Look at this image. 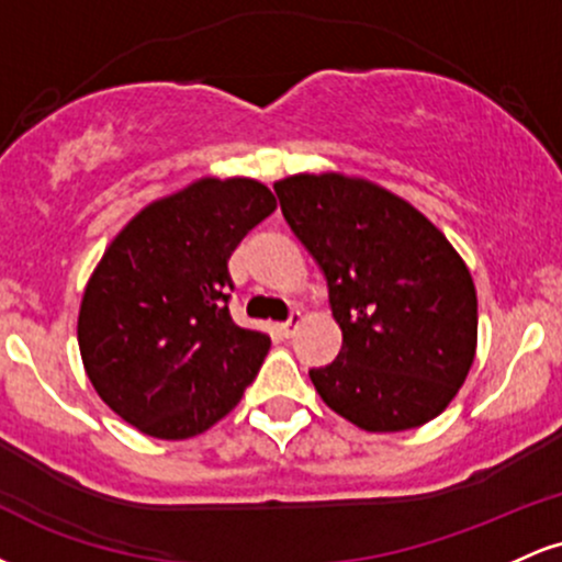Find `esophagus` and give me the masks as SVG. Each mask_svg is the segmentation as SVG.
I'll return each mask as SVG.
<instances>
[{
  "mask_svg": "<svg viewBox=\"0 0 562 562\" xmlns=\"http://www.w3.org/2000/svg\"><path fill=\"white\" fill-rule=\"evenodd\" d=\"M301 325H303V314L301 312H293V314H290L288 322H282V325H277V327H280V333L285 335V338H293L295 330H299Z\"/></svg>",
  "mask_w": 562,
  "mask_h": 562,
  "instance_id": "esophagus-1",
  "label": "esophagus"
}]
</instances>
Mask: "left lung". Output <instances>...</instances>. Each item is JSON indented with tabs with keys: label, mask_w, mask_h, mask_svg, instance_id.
Here are the masks:
<instances>
[{
	"label": "left lung",
	"mask_w": 562,
	"mask_h": 562,
	"mask_svg": "<svg viewBox=\"0 0 562 562\" xmlns=\"http://www.w3.org/2000/svg\"><path fill=\"white\" fill-rule=\"evenodd\" d=\"M274 190L327 277L344 333L338 359L308 372L322 402L370 434L441 415L479 346V299L454 245L415 205L364 177L293 173Z\"/></svg>",
	"instance_id": "obj_1"
}]
</instances>
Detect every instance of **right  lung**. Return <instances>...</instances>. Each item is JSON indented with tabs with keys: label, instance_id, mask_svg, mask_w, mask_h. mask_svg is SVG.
I'll return each mask as SVG.
<instances>
[{
	"label": "right lung",
	"instance_id": "1",
	"mask_svg": "<svg viewBox=\"0 0 562 562\" xmlns=\"http://www.w3.org/2000/svg\"><path fill=\"white\" fill-rule=\"evenodd\" d=\"M274 209L256 179L198 177L128 218L97 261L76 327L83 372L139 434H203L256 378L272 340L229 317L227 261Z\"/></svg>",
	"mask_w": 562,
	"mask_h": 562
}]
</instances>
